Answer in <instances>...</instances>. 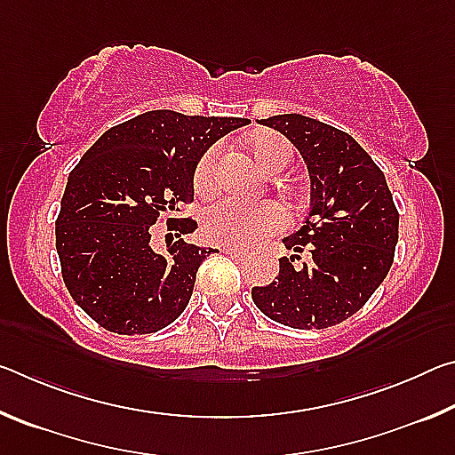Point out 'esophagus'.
Wrapping results in <instances>:
<instances>
[{"mask_svg": "<svg viewBox=\"0 0 455 455\" xmlns=\"http://www.w3.org/2000/svg\"><path fill=\"white\" fill-rule=\"evenodd\" d=\"M225 255H228L230 259H235V260H244L246 257V252H243V251H238V249H233V246H227L225 249Z\"/></svg>", "mask_w": 455, "mask_h": 455, "instance_id": "34e87169", "label": "esophagus"}]
</instances>
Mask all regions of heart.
Listing matches in <instances>:
<instances>
[{"label": "heart", "instance_id": "1", "mask_svg": "<svg viewBox=\"0 0 455 455\" xmlns=\"http://www.w3.org/2000/svg\"><path fill=\"white\" fill-rule=\"evenodd\" d=\"M246 150L263 171L276 174L291 163V146L275 132H260L246 140ZM219 152L206 150L195 168V188L198 195H211L217 187ZM283 225V212L273 203L244 204L233 198H222L203 214V235L206 241L220 246H249L260 241Z\"/></svg>", "mask_w": 455, "mask_h": 455}]
</instances>
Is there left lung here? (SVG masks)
<instances>
[{
    "mask_svg": "<svg viewBox=\"0 0 455 455\" xmlns=\"http://www.w3.org/2000/svg\"><path fill=\"white\" fill-rule=\"evenodd\" d=\"M260 124L301 152L311 211L297 233L283 238L292 255L279 259L276 281L252 287V301L281 325L333 327L357 313L389 273L399 228L394 196L381 168L343 130L301 114H279ZM305 250L307 261L298 255Z\"/></svg>",
    "mask_w": 455,
    "mask_h": 455,
    "instance_id": "8db88e82",
    "label": "left lung"
}]
</instances>
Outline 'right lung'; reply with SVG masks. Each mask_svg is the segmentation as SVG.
<instances>
[{
  "label": "right lung",
  "mask_w": 455,
  "mask_h": 455,
  "mask_svg": "<svg viewBox=\"0 0 455 455\" xmlns=\"http://www.w3.org/2000/svg\"><path fill=\"white\" fill-rule=\"evenodd\" d=\"M246 118L144 112L92 144L68 176L56 220L61 276L84 313L118 335H146L187 309L212 249L190 244L192 219H168L179 241L152 249V225L195 198V168Z\"/></svg>",
  "instance_id": "add662e5"
}]
</instances>
